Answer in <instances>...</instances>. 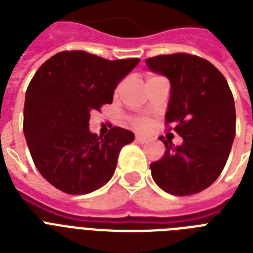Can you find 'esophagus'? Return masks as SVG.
Here are the masks:
<instances>
[{
	"label": "esophagus",
	"instance_id": "esophagus-1",
	"mask_svg": "<svg viewBox=\"0 0 253 253\" xmlns=\"http://www.w3.org/2000/svg\"><path fill=\"white\" fill-rule=\"evenodd\" d=\"M135 142L140 143V144H144V143L148 142V139L144 138V136H140V135H136V136H135Z\"/></svg>",
	"mask_w": 253,
	"mask_h": 253
}]
</instances>
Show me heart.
I'll use <instances>...</instances> for the list:
<instances>
[{"instance_id": "1", "label": "heart", "mask_w": 253, "mask_h": 253, "mask_svg": "<svg viewBox=\"0 0 253 253\" xmlns=\"http://www.w3.org/2000/svg\"><path fill=\"white\" fill-rule=\"evenodd\" d=\"M128 122L135 130H146L147 127L150 126V119L146 118V117H130L128 118Z\"/></svg>"}]
</instances>
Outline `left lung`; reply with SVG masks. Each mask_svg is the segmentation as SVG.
Listing matches in <instances>:
<instances>
[{"instance_id": "8db88e82", "label": "left lung", "mask_w": 253, "mask_h": 253, "mask_svg": "<svg viewBox=\"0 0 253 253\" xmlns=\"http://www.w3.org/2000/svg\"><path fill=\"white\" fill-rule=\"evenodd\" d=\"M146 64L170 81L166 126L184 139L181 146H174L164 136L159 138L167 151L151 164L152 178L173 196L202 192L223 170L235 138L231 89L210 61L196 55H159L147 59Z\"/></svg>"}]
</instances>
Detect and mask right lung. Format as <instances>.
<instances>
[{"label": "right lung", "instance_id": "1", "mask_svg": "<svg viewBox=\"0 0 253 253\" xmlns=\"http://www.w3.org/2000/svg\"><path fill=\"white\" fill-rule=\"evenodd\" d=\"M139 60L61 51L34 75L26 90L23 132L34 164L55 188L87 194L113 177L119 152L134 134L114 126L98 136L89 131V119L91 111L113 102L115 86Z\"/></svg>", "mask_w": 253, "mask_h": 253}]
</instances>
